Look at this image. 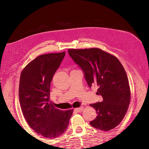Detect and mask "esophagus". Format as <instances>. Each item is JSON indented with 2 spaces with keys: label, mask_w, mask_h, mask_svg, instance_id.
<instances>
[{
  "label": "esophagus",
  "mask_w": 149,
  "mask_h": 149,
  "mask_svg": "<svg viewBox=\"0 0 149 149\" xmlns=\"http://www.w3.org/2000/svg\"><path fill=\"white\" fill-rule=\"evenodd\" d=\"M75 111L78 112V113H81L83 111V107H79V108H77V109H74Z\"/></svg>",
  "instance_id": "obj_1"
}]
</instances>
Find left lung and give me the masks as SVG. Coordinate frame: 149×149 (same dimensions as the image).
Instances as JSON below:
<instances>
[{
  "label": "left lung",
  "mask_w": 149,
  "mask_h": 149,
  "mask_svg": "<svg viewBox=\"0 0 149 149\" xmlns=\"http://www.w3.org/2000/svg\"><path fill=\"white\" fill-rule=\"evenodd\" d=\"M69 56L83 70L87 85H97L101 102L91 104L97 117L90 125L109 131L125 117L130 102L129 81L123 66L115 56L98 48L68 50Z\"/></svg>",
  "instance_id": "obj_1"
}]
</instances>
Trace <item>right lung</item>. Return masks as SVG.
<instances>
[{
    "instance_id": "1",
    "label": "right lung",
    "mask_w": 149,
    "mask_h": 149,
    "mask_svg": "<svg viewBox=\"0 0 149 149\" xmlns=\"http://www.w3.org/2000/svg\"><path fill=\"white\" fill-rule=\"evenodd\" d=\"M65 52L44 54L30 62L21 73L20 107L34 131L45 138H56L64 133L73 110L56 109L49 100L53 77L60 66Z\"/></svg>"
}]
</instances>
